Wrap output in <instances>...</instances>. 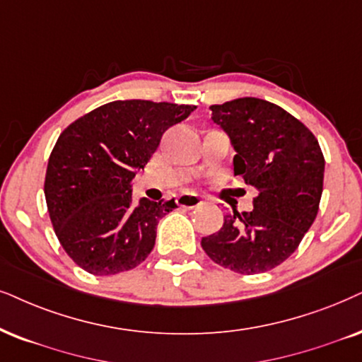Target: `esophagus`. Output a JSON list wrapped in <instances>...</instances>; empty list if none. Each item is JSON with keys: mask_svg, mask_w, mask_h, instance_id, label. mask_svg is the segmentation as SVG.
<instances>
[{"mask_svg": "<svg viewBox=\"0 0 362 362\" xmlns=\"http://www.w3.org/2000/svg\"><path fill=\"white\" fill-rule=\"evenodd\" d=\"M177 204L180 205L182 209H195L199 205H202V199L195 194H182L177 197Z\"/></svg>", "mask_w": 362, "mask_h": 362, "instance_id": "obj_1", "label": "esophagus"}]
</instances>
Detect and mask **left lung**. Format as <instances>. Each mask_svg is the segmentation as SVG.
<instances>
[{
    "mask_svg": "<svg viewBox=\"0 0 362 362\" xmlns=\"http://www.w3.org/2000/svg\"><path fill=\"white\" fill-rule=\"evenodd\" d=\"M212 120L230 136L234 172L257 190L252 212H227L218 232L202 237L215 264L252 276L289 259L319 212L324 155L313 132L260 98L212 105Z\"/></svg>",
    "mask_w": 362,
    "mask_h": 362,
    "instance_id": "8db88e82",
    "label": "left lung"
}]
</instances>
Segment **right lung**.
Listing matches in <instances>:
<instances>
[{
  "label": "right lung",
  "mask_w": 362,
  "mask_h": 362,
  "mask_svg": "<svg viewBox=\"0 0 362 362\" xmlns=\"http://www.w3.org/2000/svg\"><path fill=\"white\" fill-rule=\"evenodd\" d=\"M195 105L118 100L70 123L49 153L45 197L54 234L93 276L130 271L152 252L158 221L175 200L132 202V185L162 135Z\"/></svg>",
  "instance_id": "right-lung-1"
}]
</instances>
